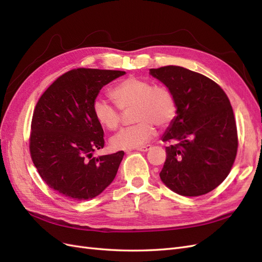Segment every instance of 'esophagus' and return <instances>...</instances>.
<instances>
[{"instance_id":"1","label":"esophagus","mask_w":262,"mask_h":262,"mask_svg":"<svg viewBox=\"0 0 262 262\" xmlns=\"http://www.w3.org/2000/svg\"><path fill=\"white\" fill-rule=\"evenodd\" d=\"M150 145H146V146H142V147H139V148H137L138 150H140V152H147L148 149H150Z\"/></svg>"}]
</instances>
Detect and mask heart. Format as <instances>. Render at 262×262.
<instances>
[{
    "label": "heart",
    "instance_id": "1",
    "mask_svg": "<svg viewBox=\"0 0 262 262\" xmlns=\"http://www.w3.org/2000/svg\"><path fill=\"white\" fill-rule=\"evenodd\" d=\"M116 105L123 112L132 109L133 125L119 131L110 139L114 149H132L145 145L153 138L154 125L167 126L176 115V100L172 93L164 86L139 77H128L110 92ZM93 114L97 122L107 130H116L121 122L120 110L104 99H96Z\"/></svg>",
    "mask_w": 262,
    "mask_h": 262
}]
</instances>
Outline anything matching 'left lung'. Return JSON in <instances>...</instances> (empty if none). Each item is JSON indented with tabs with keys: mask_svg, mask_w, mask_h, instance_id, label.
<instances>
[{
	"mask_svg": "<svg viewBox=\"0 0 262 262\" xmlns=\"http://www.w3.org/2000/svg\"><path fill=\"white\" fill-rule=\"evenodd\" d=\"M176 100V117L163 134L166 147L163 184L184 196H198L220 186L231 171L238 140L233 108L221 87L207 76L168 66L149 69Z\"/></svg>",
	"mask_w": 262,
	"mask_h": 262,
	"instance_id": "obj_1",
	"label": "left lung"
}]
</instances>
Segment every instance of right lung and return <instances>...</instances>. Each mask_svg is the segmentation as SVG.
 <instances>
[{"label":"right lung","instance_id":"right-lung-1","mask_svg":"<svg viewBox=\"0 0 262 262\" xmlns=\"http://www.w3.org/2000/svg\"><path fill=\"white\" fill-rule=\"evenodd\" d=\"M124 74L113 70H72L39 98L31 121V160L42 180L60 194L89 200L114 181L124 152L93 157L105 145L93 104L102 87Z\"/></svg>","mask_w":262,"mask_h":262}]
</instances>
